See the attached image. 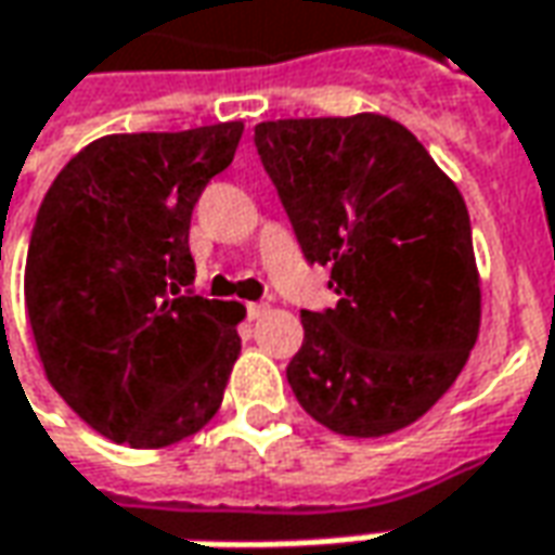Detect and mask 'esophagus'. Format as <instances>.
Wrapping results in <instances>:
<instances>
[{
  "instance_id": "esophagus-1",
  "label": "esophagus",
  "mask_w": 555,
  "mask_h": 555,
  "mask_svg": "<svg viewBox=\"0 0 555 555\" xmlns=\"http://www.w3.org/2000/svg\"><path fill=\"white\" fill-rule=\"evenodd\" d=\"M266 311H269V305H262V302L247 305V318H250V321H259V318H262Z\"/></svg>"
}]
</instances>
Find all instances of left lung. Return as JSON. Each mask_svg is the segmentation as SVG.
I'll return each mask as SVG.
<instances>
[{
	"label": "left lung",
	"mask_w": 555,
	"mask_h": 555,
	"mask_svg": "<svg viewBox=\"0 0 555 555\" xmlns=\"http://www.w3.org/2000/svg\"><path fill=\"white\" fill-rule=\"evenodd\" d=\"M296 241L338 302L302 311L286 366L302 409L385 437L440 400L479 333L470 217L455 182L388 115L281 118L253 133Z\"/></svg>",
	"instance_id": "8db88e82"
}]
</instances>
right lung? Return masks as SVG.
<instances>
[{
	"instance_id": "add662e5",
	"label": "right lung",
	"mask_w": 555,
	"mask_h": 555,
	"mask_svg": "<svg viewBox=\"0 0 555 555\" xmlns=\"http://www.w3.org/2000/svg\"><path fill=\"white\" fill-rule=\"evenodd\" d=\"M241 121L113 133L78 152L44 195L24 296L44 375L81 422L162 449L217 415L244 305L192 293L189 225L232 165Z\"/></svg>"
}]
</instances>
